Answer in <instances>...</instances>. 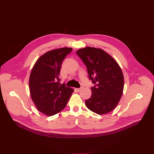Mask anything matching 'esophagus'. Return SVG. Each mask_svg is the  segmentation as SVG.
I'll return each instance as SVG.
<instances>
[{
    "mask_svg": "<svg viewBox=\"0 0 154 154\" xmlns=\"http://www.w3.org/2000/svg\"><path fill=\"white\" fill-rule=\"evenodd\" d=\"M82 89H83V87L79 88H75V90H76L77 91H80Z\"/></svg>",
    "mask_w": 154,
    "mask_h": 154,
    "instance_id": "esophagus-1",
    "label": "esophagus"
}]
</instances>
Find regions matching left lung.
Returning <instances> with one entry per match:
<instances>
[{
  "label": "left lung",
  "mask_w": 154,
  "mask_h": 154,
  "mask_svg": "<svg viewBox=\"0 0 154 154\" xmlns=\"http://www.w3.org/2000/svg\"><path fill=\"white\" fill-rule=\"evenodd\" d=\"M76 54L86 65L89 79L94 84L91 88V98L85 100L86 107L98 115L110 112L123 93L124 78L120 66L101 49L86 47L78 50Z\"/></svg>",
  "instance_id": "obj_1"
}]
</instances>
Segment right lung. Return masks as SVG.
Masks as SVG:
<instances>
[{"mask_svg":"<svg viewBox=\"0 0 154 154\" xmlns=\"http://www.w3.org/2000/svg\"><path fill=\"white\" fill-rule=\"evenodd\" d=\"M72 49L63 48L48 51L39 57L31 72V98L38 110L47 116L61 112L74 91L60 82L61 63Z\"/></svg>","mask_w":154,"mask_h":154,"instance_id":"1","label":"right lung"}]
</instances>
